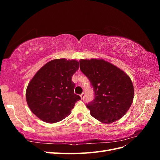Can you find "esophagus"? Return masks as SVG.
<instances>
[{"mask_svg":"<svg viewBox=\"0 0 160 160\" xmlns=\"http://www.w3.org/2000/svg\"><path fill=\"white\" fill-rule=\"evenodd\" d=\"M80 97H81V99H82V100H84V99H85V94H84V93H83L82 94H81Z\"/></svg>","mask_w":160,"mask_h":160,"instance_id":"1","label":"esophagus"}]
</instances>
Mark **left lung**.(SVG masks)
Masks as SVG:
<instances>
[{
  "instance_id": "1",
  "label": "left lung",
  "mask_w": 160,
  "mask_h": 160,
  "mask_svg": "<svg viewBox=\"0 0 160 160\" xmlns=\"http://www.w3.org/2000/svg\"><path fill=\"white\" fill-rule=\"evenodd\" d=\"M80 69L90 81L95 99L87 105L90 114L99 122L111 123L123 117L134 98L128 75L103 59H80Z\"/></svg>"
}]
</instances>
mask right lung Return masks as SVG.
<instances>
[{
  "label": "right lung",
  "mask_w": 160,
  "mask_h": 160,
  "mask_svg": "<svg viewBox=\"0 0 160 160\" xmlns=\"http://www.w3.org/2000/svg\"><path fill=\"white\" fill-rule=\"evenodd\" d=\"M79 69L77 60L57 59L43 65L26 90L28 108L46 123L59 122L69 116L80 96L74 93L72 76Z\"/></svg>",
  "instance_id": "obj_1"
}]
</instances>
